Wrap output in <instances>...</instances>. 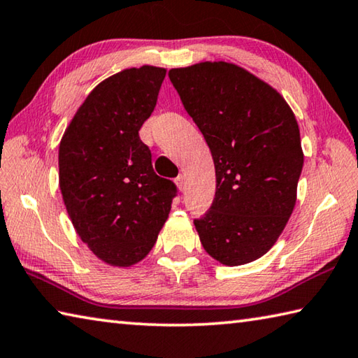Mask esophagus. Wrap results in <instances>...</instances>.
<instances>
[{"instance_id": "34e87169", "label": "esophagus", "mask_w": 358, "mask_h": 358, "mask_svg": "<svg viewBox=\"0 0 358 358\" xmlns=\"http://www.w3.org/2000/svg\"><path fill=\"white\" fill-rule=\"evenodd\" d=\"M175 183H177V186H178V189H180V191H183V189H185V185H186V178H185V175H178V177L175 178Z\"/></svg>"}]
</instances>
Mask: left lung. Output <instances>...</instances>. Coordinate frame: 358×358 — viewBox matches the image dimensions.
<instances>
[{
    "label": "left lung",
    "mask_w": 358,
    "mask_h": 358,
    "mask_svg": "<svg viewBox=\"0 0 358 358\" xmlns=\"http://www.w3.org/2000/svg\"><path fill=\"white\" fill-rule=\"evenodd\" d=\"M169 78L210 147L216 194L194 219L203 249L239 266L263 257L296 205L301 133L283 96L229 62L172 69Z\"/></svg>",
    "instance_id": "1"
}]
</instances>
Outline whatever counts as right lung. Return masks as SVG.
I'll return each mask as SVG.
<instances>
[{
  "instance_id": "right-lung-1",
  "label": "right lung",
  "mask_w": 358,
  "mask_h": 358,
  "mask_svg": "<svg viewBox=\"0 0 358 358\" xmlns=\"http://www.w3.org/2000/svg\"><path fill=\"white\" fill-rule=\"evenodd\" d=\"M166 69H127L87 95L62 136L59 187L81 241L108 264H136L157 243L177 186L158 177L139 129Z\"/></svg>"
}]
</instances>
